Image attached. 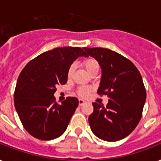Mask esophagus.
Returning a JSON list of instances; mask_svg holds the SVG:
<instances>
[{
	"label": "esophagus",
	"mask_w": 161,
	"mask_h": 161,
	"mask_svg": "<svg viewBox=\"0 0 161 161\" xmlns=\"http://www.w3.org/2000/svg\"><path fill=\"white\" fill-rule=\"evenodd\" d=\"M85 103H86V101L83 100V99H78V104H79V106L83 105V104H85Z\"/></svg>",
	"instance_id": "1"
}]
</instances>
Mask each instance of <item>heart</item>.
Returning <instances> with one entry per match:
<instances>
[{"label": "heart", "mask_w": 161, "mask_h": 161, "mask_svg": "<svg viewBox=\"0 0 161 161\" xmlns=\"http://www.w3.org/2000/svg\"><path fill=\"white\" fill-rule=\"evenodd\" d=\"M83 67L85 68V69L87 70L88 73H90L92 71H93L94 69H97V68H99L98 66V63L95 59L93 58H88V59H86L84 62H83ZM74 69H75V66L71 65L70 68H68V78H70L71 76L73 75V72H74ZM90 92V88H87V87H83V88H79L78 90V93L81 97H87L88 95V93Z\"/></svg>", "instance_id": "b5f03b06"}]
</instances>
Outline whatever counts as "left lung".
<instances>
[{"label": "left lung", "mask_w": 161, "mask_h": 161, "mask_svg": "<svg viewBox=\"0 0 161 161\" xmlns=\"http://www.w3.org/2000/svg\"><path fill=\"white\" fill-rule=\"evenodd\" d=\"M87 57L98 61L102 70L98 94L109 99L105 108L93 103L88 117L91 130L101 140L114 142L127 137L140 122L146 99L142 77L122 55L107 48L83 47Z\"/></svg>", "instance_id": "8db88e82"}]
</instances>
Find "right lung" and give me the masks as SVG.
<instances>
[{
    "label": "right lung",
    "instance_id": "1",
    "mask_svg": "<svg viewBox=\"0 0 161 161\" xmlns=\"http://www.w3.org/2000/svg\"><path fill=\"white\" fill-rule=\"evenodd\" d=\"M79 57H87L80 47L54 48L29 62L20 73L14 103L21 124L33 137L54 140L67 130L78 99L69 97L58 104L54 93L56 86L67 83L68 68Z\"/></svg>",
    "mask_w": 161,
    "mask_h": 161
}]
</instances>
